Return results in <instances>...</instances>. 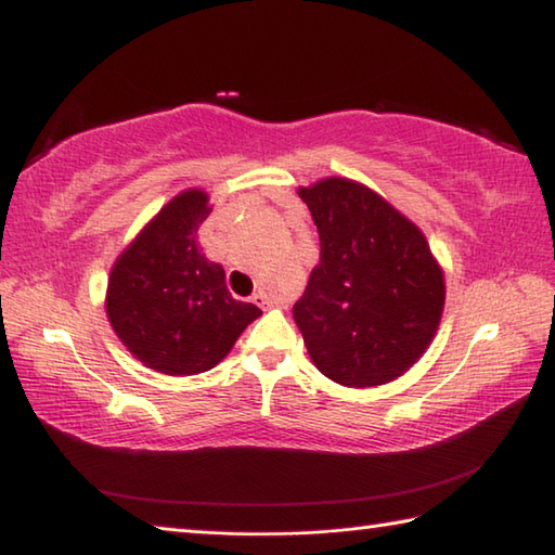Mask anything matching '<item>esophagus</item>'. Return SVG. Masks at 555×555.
Listing matches in <instances>:
<instances>
[{
    "mask_svg": "<svg viewBox=\"0 0 555 555\" xmlns=\"http://www.w3.org/2000/svg\"><path fill=\"white\" fill-rule=\"evenodd\" d=\"M253 302L255 305H262V308H269V305H274V300H271L264 291H257L253 296Z\"/></svg>",
    "mask_w": 555,
    "mask_h": 555,
    "instance_id": "esophagus-1",
    "label": "esophagus"
}]
</instances>
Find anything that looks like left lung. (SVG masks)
<instances>
[{"instance_id":"8db88e82","label":"left lung","mask_w":555,"mask_h":555,"mask_svg":"<svg viewBox=\"0 0 555 555\" xmlns=\"http://www.w3.org/2000/svg\"><path fill=\"white\" fill-rule=\"evenodd\" d=\"M298 195L322 255L293 317L312 362L340 386L393 382L429 348L446 286L424 233L370 188L324 179Z\"/></svg>"}]
</instances>
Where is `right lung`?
<instances>
[{
    "label": "right lung",
    "mask_w": 555,
    "mask_h": 555,
    "mask_svg": "<svg viewBox=\"0 0 555 555\" xmlns=\"http://www.w3.org/2000/svg\"><path fill=\"white\" fill-rule=\"evenodd\" d=\"M207 203L197 188L176 195L116 259L109 276L112 328L140 362L162 374L211 370L262 314L231 296L221 264L199 250Z\"/></svg>",
    "instance_id": "right-lung-1"
}]
</instances>
